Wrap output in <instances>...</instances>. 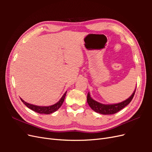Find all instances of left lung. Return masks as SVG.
I'll list each match as a JSON object with an SVG mask.
<instances>
[{
  "instance_id": "obj_1",
  "label": "left lung",
  "mask_w": 152,
  "mask_h": 152,
  "mask_svg": "<svg viewBox=\"0 0 152 152\" xmlns=\"http://www.w3.org/2000/svg\"><path fill=\"white\" fill-rule=\"evenodd\" d=\"M136 90L134 91L130 98H129L124 102H122L118 104H103L102 103H99L97 102H96L94 99H92L90 96V94H87V101L88 103L89 107L93 109L94 111L96 112L103 114V115H111L116 113L120 111L122 108H124L127 104H129L133 97H134L135 94Z\"/></svg>"
}]
</instances>
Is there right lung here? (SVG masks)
I'll return each mask as SVG.
<instances>
[{"mask_svg": "<svg viewBox=\"0 0 152 152\" xmlns=\"http://www.w3.org/2000/svg\"><path fill=\"white\" fill-rule=\"evenodd\" d=\"M66 93H65L64 94V95L62 96V98H61V99L59 101L58 103H56V104H54L53 105L49 106V107H39V106H35L34 104H29L28 103H26L25 102H24L21 98V102L23 103L28 108L31 109L33 111L39 113H42V114H49V113H52L54 112H56V110H58L59 108L61 107V106L62 105L64 99H65V96H66Z\"/></svg>", "mask_w": 152, "mask_h": 152, "instance_id": "1", "label": "right lung"}]
</instances>
